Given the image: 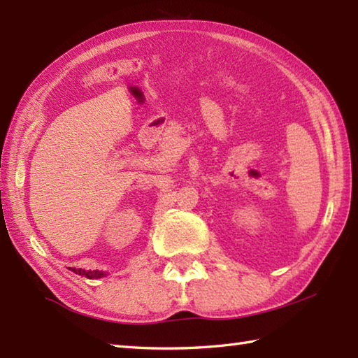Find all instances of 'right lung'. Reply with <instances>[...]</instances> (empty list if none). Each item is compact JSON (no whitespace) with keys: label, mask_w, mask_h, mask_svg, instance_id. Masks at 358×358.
Listing matches in <instances>:
<instances>
[{"label":"right lung","mask_w":358,"mask_h":358,"mask_svg":"<svg viewBox=\"0 0 358 358\" xmlns=\"http://www.w3.org/2000/svg\"><path fill=\"white\" fill-rule=\"evenodd\" d=\"M71 271H73L75 273H78V275H83V277H86V278H101V277H106L108 275V273H104L103 271H85V269H81V268H72Z\"/></svg>","instance_id":"right-lung-1"}]
</instances>
